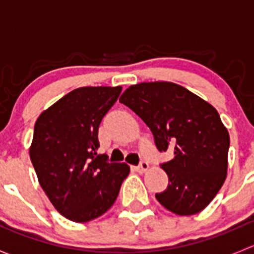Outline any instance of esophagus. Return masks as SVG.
<instances>
[{
	"instance_id": "obj_1",
	"label": "esophagus",
	"mask_w": 254,
	"mask_h": 254,
	"mask_svg": "<svg viewBox=\"0 0 254 254\" xmlns=\"http://www.w3.org/2000/svg\"><path fill=\"white\" fill-rule=\"evenodd\" d=\"M147 168H148V163L146 162L145 160H141V161H140L139 166L136 167V170L139 171V172H143V171H146Z\"/></svg>"
}]
</instances>
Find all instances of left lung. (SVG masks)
Segmentation results:
<instances>
[{
    "label": "left lung",
    "mask_w": 254,
    "mask_h": 254,
    "mask_svg": "<svg viewBox=\"0 0 254 254\" xmlns=\"http://www.w3.org/2000/svg\"><path fill=\"white\" fill-rule=\"evenodd\" d=\"M120 103L139 115L153 134L156 147H175V158L161 163L168 176L156 199L177 215H194L209 205L227 173L229 131L216 109L172 82L130 86Z\"/></svg>",
    "instance_id": "8db88e82"
}]
</instances>
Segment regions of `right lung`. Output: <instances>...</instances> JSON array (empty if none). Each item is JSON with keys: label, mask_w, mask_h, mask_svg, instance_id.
Masks as SVG:
<instances>
[{"label": "right lung", "mask_w": 254, "mask_h": 254, "mask_svg": "<svg viewBox=\"0 0 254 254\" xmlns=\"http://www.w3.org/2000/svg\"><path fill=\"white\" fill-rule=\"evenodd\" d=\"M122 87H81L43 112L29 155L43 190L66 219L88 222L111 209L130 172L99 155L98 127Z\"/></svg>", "instance_id": "add662e5"}]
</instances>
